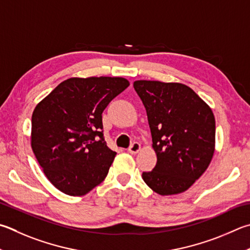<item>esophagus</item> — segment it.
Returning <instances> with one entry per match:
<instances>
[{
    "label": "esophagus",
    "mask_w": 250,
    "mask_h": 250,
    "mask_svg": "<svg viewBox=\"0 0 250 250\" xmlns=\"http://www.w3.org/2000/svg\"><path fill=\"white\" fill-rule=\"evenodd\" d=\"M141 149V144L138 143V142H134L132 143V145L128 148V152L131 153V154H137L140 152Z\"/></svg>",
    "instance_id": "esophagus-1"
}]
</instances>
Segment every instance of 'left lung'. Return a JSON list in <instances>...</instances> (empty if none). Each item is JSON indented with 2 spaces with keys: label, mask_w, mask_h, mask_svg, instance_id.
Segmentation results:
<instances>
[{
  "label": "left lung",
  "mask_w": 250,
  "mask_h": 250,
  "mask_svg": "<svg viewBox=\"0 0 250 250\" xmlns=\"http://www.w3.org/2000/svg\"><path fill=\"white\" fill-rule=\"evenodd\" d=\"M135 92L146 109L157 163L142 174L161 196L188 190L210 165L215 149V118L211 107L189 86L139 80Z\"/></svg>",
  "instance_id": "8db88e82"
}]
</instances>
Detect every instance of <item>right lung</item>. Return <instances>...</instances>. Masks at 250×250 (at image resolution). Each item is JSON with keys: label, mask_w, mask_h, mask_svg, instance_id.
I'll list each match as a JSON object with an SVG mask.
<instances>
[{"label": "right lung", "mask_w": 250, "mask_h": 250, "mask_svg": "<svg viewBox=\"0 0 250 250\" xmlns=\"http://www.w3.org/2000/svg\"><path fill=\"white\" fill-rule=\"evenodd\" d=\"M129 85L124 78H71L35 107L31 148L61 192L85 196L106 178L116 152L104 140L102 113Z\"/></svg>", "instance_id": "add662e5"}]
</instances>
